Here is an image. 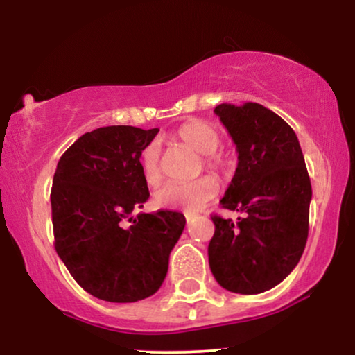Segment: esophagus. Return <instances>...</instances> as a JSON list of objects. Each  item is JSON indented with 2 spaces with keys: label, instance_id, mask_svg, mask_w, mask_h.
Instances as JSON below:
<instances>
[{
  "label": "esophagus",
  "instance_id": "esophagus-1",
  "mask_svg": "<svg viewBox=\"0 0 355 355\" xmlns=\"http://www.w3.org/2000/svg\"><path fill=\"white\" fill-rule=\"evenodd\" d=\"M184 217H187V222H191L193 218L196 217V216H194V214H189V212H187V214H184Z\"/></svg>",
  "mask_w": 355,
  "mask_h": 355
}]
</instances>
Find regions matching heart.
<instances>
[{
	"instance_id": "heart-1",
	"label": "heart",
	"mask_w": 355,
	"mask_h": 355,
	"mask_svg": "<svg viewBox=\"0 0 355 355\" xmlns=\"http://www.w3.org/2000/svg\"><path fill=\"white\" fill-rule=\"evenodd\" d=\"M172 139L183 146L201 154L204 166L211 172L225 173L230 171L232 161L217 149L222 144L218 130L201 119H191L180 125L172 133ZM141 173L149 187H157L162 182L161 149L157 143H149L141 153ZM218 184L216 178L202 177L193 183H168L156 193V204L162 209H180L184 212H196L216 196Z\"/></svg>"
}]
</instances>
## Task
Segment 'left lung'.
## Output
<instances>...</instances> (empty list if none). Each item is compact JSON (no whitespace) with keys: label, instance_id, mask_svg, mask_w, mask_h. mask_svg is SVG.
Returning a JSON list of instances; mask_svg holds the SVG:
<instances>
[{"label":"left lung","instance_id":"obj_1","mask_svg":"<svg viewBox=\"0 0 355 355\" xmlns=\"http://www.w3.org/2000/svg\"><path fill=\"white\" fill-rule=\"evenodd\" d=\"M214 112L236 144L238 167L223 209L243 212L214 216L209 266L222 288L259 294L282 283L297 266L309 233L311 178L294 130L257 103L218 104Z\"/></svg>","mask_w":355,"mask_h":355}]
</instances>
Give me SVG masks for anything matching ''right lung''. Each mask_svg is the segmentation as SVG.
<instances>
[{
  "label": "right lung",
  "instance_id": "obj_1",
  "mask_svg": "<svg viewBox=\"0 0 355 355\" xmlns=\"http://www.w3.org/2000/svg\"><path fill=\"white\" fill-rule=\"evenodd\" d=\"M157 132L96 128L62 154L54 172V248L80 286L103 301L153 296L187 223L172 211L132 216L149 198L139 157Z\"/></svg>",
  "mask_w": 355,
  "mask_h": 355
}]
</instances>
